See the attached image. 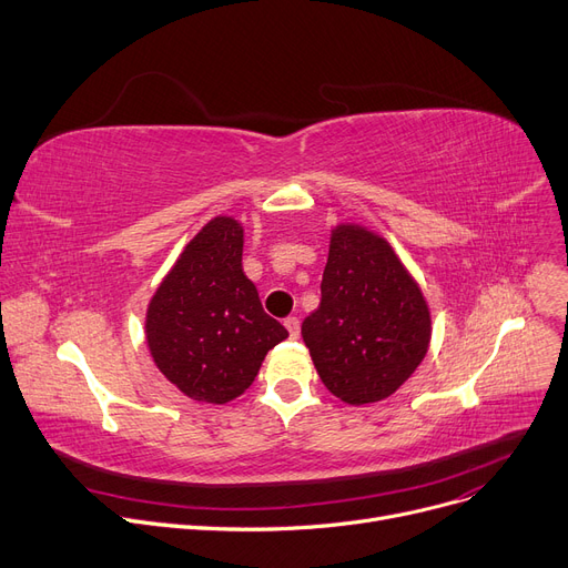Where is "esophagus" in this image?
<instances>
[{
    "mask_svg": "<svg viewBox=\"0 0 568 568\" xmlns=\"http://www.w3.org/2000/svg\"><path fill=\"white\" fill-rule=\"evenodd\" d=\"M285 328L290 333V337H298V331H301V324H298V317H287L285 322Z\"/></svg>",
    "mask_w": 568,
    "mask_h": 568,
    "instance_id": "esophagus-1",
    "label": "esophagus"
}]
</instances>
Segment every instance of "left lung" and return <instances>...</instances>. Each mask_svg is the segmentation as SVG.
<instances>
[{
    "instance_id": "left-lung-1",
    "label": "left lung",
    "mask_w": 568,
    "mask_h": 568,
    "mask_svg": "<svg viewBox=\"0 0 568 568\" xmlns=\"http://www.w3.org/2000/svg\"><path fill=\"white\" fill-rule=\"evenodd\" d=\"M324 386L361 406L386 399L427 354V301L390 244L358 225H337L320 308L301 324Z\"/></svg>"
}]
</instances>
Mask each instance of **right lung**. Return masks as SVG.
<instances>
[{
    "mask_svg": "<svg viewBox=\"0 0 568 568\" xmlns=\"http://www.w3.org/2000/svg\"><path fill=\"white\" fill-rule=\"evenodd\" d=\"M242 246L244 231L235 219H212L148 306L150 354L166 379L196 402L240 397L267 352L287 337L244 276Z\"/></svg>",
    "mask_w": 568,
    "mask_h": 568,
    "instance_id": "obj_1",
    "label": "right lung"
}]
</instances>
